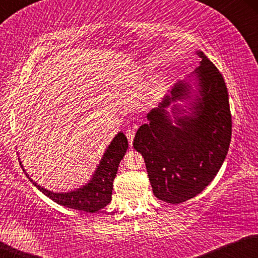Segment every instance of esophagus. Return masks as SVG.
Returning <instances> with one entry per match:
<instances>
[{"mask_svg":"<svg viewBox=\"0 0 258 258\" xmlns=\"http://www.w3.org/2000/svg\"><path fill=\"white\" fill-rule=\"evenodd\" d=\"M135 135H136L135 128H127L126 130V137H127V139H128L130 146H132V142H133V138H135Z\"/></svg>","mask_w":258,"mask_h":258,"instance_id":"obj_1","label":"esophagus"}]
</instances>
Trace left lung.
<instances>
[{
    "instance_id": "8db88e82",
    "label": "left lung",
    "mask_w": 258,
    "mask_h": 258,
    "mask_svg": "<svg viewBox=\"0 0 258 258\" xmlns=\"http://www.w3.org/2000/svg\"><path fill=\"white\" fill-rule=\"evenodd\" d=\"M195 54L199 67L148 112V122L133 141L146 161L154 195L170 204L191 199L212 182L232 136L223 76L204 52Z\"/></svg>"
}]
</instances>
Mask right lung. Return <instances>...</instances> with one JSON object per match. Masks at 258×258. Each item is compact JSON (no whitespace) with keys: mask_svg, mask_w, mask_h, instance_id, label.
Wrapping results in <instances>:
<instances>
[{"mask_svg":"<svg viewBox=\"0 0 258 258\" xmlns=\"http://www.w3.org/2000/svg\"><path fill=\"white\" fill-rule=\"evenodd\" d=\"M127 148H128V142H127L126 136L120 131L112 138L110 144L105 149L98 166L91 176V178L88 179V182L80 188L72 189L69 191H53L37 184L26 173L20 159L19 162L23 171L29 177V179L34 183L35 186L54 203L69 207V209L79 210V211L97 212L110 203L112 182L116 176L120 161L125 156Z\"/></svg>","mask_w":258,"mask_h":258,"instance_id":"right-lung-1","label":"right lung"}]
</instances>
